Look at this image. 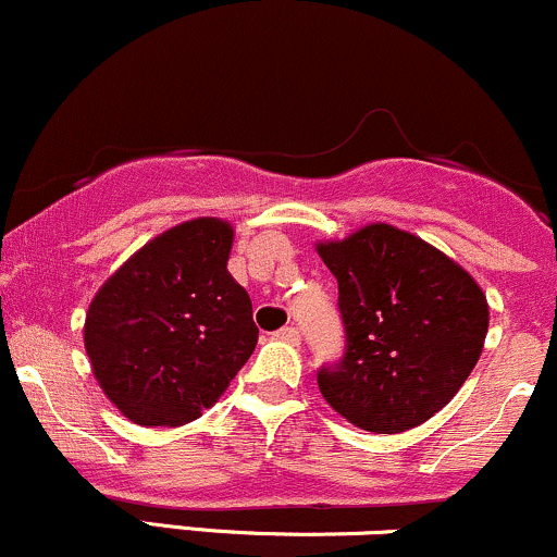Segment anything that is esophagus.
Segmentation results:
<instances>
[{
  "label": "esophagus",
  "mask_w": 557,
  "mask_h": 557,
  "mask_svg": "<svg viewBox=\"0 0 557 557\" xmlns=\"http://www.w3.org/2000/svg\"><path fill=\"white\" fill-rule=\"evenodd\" d=\"M274 337H277V341H283V343L296 345L300 341V332L296 327H283V330L274 332Z\"/></svg>",
  "instance_id": "esophagus-1"
}]
</instances>
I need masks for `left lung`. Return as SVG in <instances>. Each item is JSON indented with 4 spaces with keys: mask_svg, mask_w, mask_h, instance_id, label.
I'll use <instances>...</instances> for the list:
<instances>
[{
    "mask_svg": "<svg viewBox=\"0 0 557 557\" xmlns=\"http://www.w3.org/2000/svg\"><path fill=\"white\" fill-rule=\"evenodd\" d=\"M337 280L345 356L317 376L345 421L374 434L424 424L469 380L490 327L487 296L458 261L385 222L317 243Z\"/></svg>",
    "mask_w": 557,
    "mask_h": 557,
    "instance_id": "1",
    "label": "left lung"
}]
</instances>
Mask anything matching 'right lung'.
I'll use <instances>...</instances> for the list:
<instances>
[{"instance_id": "right-lung-1", "label": "right lung", "mask_w": 557, "mask_h": 557, "mask_svg": "<svg viewBox=\"0 0 557 557\" xmlns=\"http://www.w3.org/2000/svg\"><path fill=\"white\" fill-rule=\"evenodd\" d=\"M233 225L181 222L99 287L83 343L99 387L140 426H183L225 393L253 354L251 298L227 272Z\"/></svg>"}]
</instances>
